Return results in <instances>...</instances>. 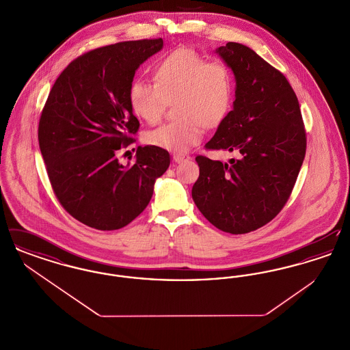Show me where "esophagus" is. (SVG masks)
Returning a JSON list of instances; mask_svg holds the SVG:
<instances>
[{
    "mask_svg": "<svg viewBox=\"0 0 350 350\" xmlns=\"http://www.w3.org/2000/svg\"><path fill=\"white\" fill-rule=\"evenodd\" d=\"M186 160H190V156H189V154H183V153H174V154H173V161L177 163V164H180V163H183V161H186Z\"/></svg>",
    "mask_w": 350,
    "mask_h": 350,
    "instance_id": "esophagus-1",
    "label": "esophagus"
}]
</instances>
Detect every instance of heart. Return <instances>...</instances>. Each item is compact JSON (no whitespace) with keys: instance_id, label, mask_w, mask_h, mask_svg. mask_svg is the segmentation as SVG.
<instances>
[{"instance_id":"heart-1","label":"heart","mask_w":350,"mask_h":350,"mask_svg":"<svg viewBox=\"0 0 350 350\" xmlns=\"http://www.w3.org/2000/svg\"><path fill=\"white\" fill-rule=\"evenodd\" d=\"M154 83L135 81L129 100L135 116L148 123L159 122L167 102L177 100L176 122L144 135V142L160 150L185 152L198 144L204 127H215L231 110L232 76L221 62H206L197 51L180 47L169 52L154 67Z\"/></svg>"}]
</instances>
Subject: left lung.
Returning a JSON list of instances; mask_svg holds the SVG:
<instances>
[{"label":"left lung","instance_id":"8db88e82","mask_svg":"<svg viewBox=\"0 0 350 350\" xmlns=\"http://www.w3.org/2000/svg\"><path fill=\"white\" fill-rule=\"evenodd\" d=\"M236 81L233 109L207 150L237 152L230 163L197 156L193 200L220 231L241 234L265 226L288 200L306 154L299 102L280 70L250 47L215 50Z\"/></svg>","mask_w":350,"mask_h":350}]
</instances>
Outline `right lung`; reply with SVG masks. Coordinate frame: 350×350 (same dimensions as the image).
Instances as JSON below:
<instances>
[{
    "label": "right lung",
    "mask_w": 350,
    "mask_h": 350,
    "mask_svg": "<svg viewBox=\"0 0 350 350\" xmlns=\"http://www.w3.org/2000/svg\"><path fill=\"white\" fill-rule=\"evenodd\" d=\"M163 46L159 38L89 51L51 89L39 120V148L55 196L85 226L113 231L131 223L169 167L167 150L150 146L137 147L133 165H122L117 156L139 130L129 100L135 72Z\"/></svg>",
    "instance_id": "1"
}]
</instances>
